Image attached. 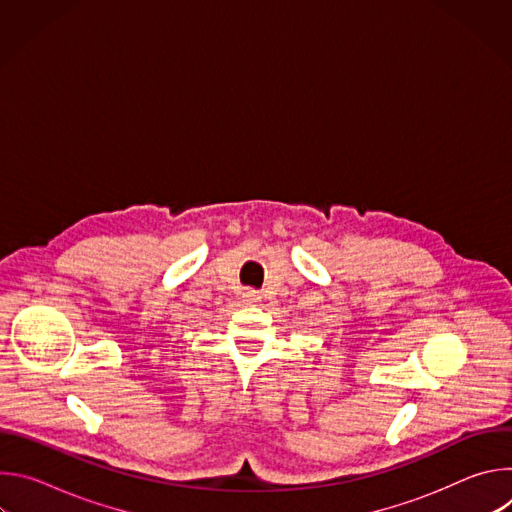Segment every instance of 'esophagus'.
I'll return each mask as SVG.
<instances>
[{
  "instance_id": "34e87169",
  "label": "esophagus",
  "mask_w": 512,
  "mask_h": 512,
  "mask_svg": "<svg viewBox=\"0 0 512 512\" xmlns=\"http://www.w3.org/2000/svg\"><path fill=\"white\" fill-rule=\"evenodd\" d=\"M245 298H247L249 302H257V300H259V296H257V291H255V289H247V291H245Z\"/></svg>"
}]
</instances>
